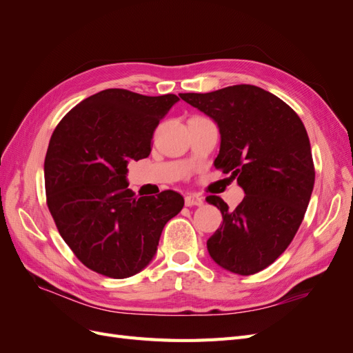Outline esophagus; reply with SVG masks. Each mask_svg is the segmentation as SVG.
<instances>
[{
    "label": "esophagus",
    "mask_w": 353,
    "mask_h": 353,
    "mask_svg": "<svg viewBox=\"0 0 353 353\" xmlns=\"http://www.w3.org/2000/svg\"><path fill=\"white\" fill-rule=\"evenodd\" d=\"M203 205V199L197 194H187L185 196V206H201Z\"/></svg>",
    "instance_id": "esophagus-1"
}]
</instances>
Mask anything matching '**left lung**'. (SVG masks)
Instances as JSON below:
<instances>
[{
  "instance_id": "obj_1",
  "label": "left lung",
  "mask_w": 353,
  "mask_h": 353,
  "mask_svg": "<svg viewBox=\"0 0 353 353\" xmlns=\"http://www.w3.org/2000/svg\"><path fill=\"white\" fill-rule=\"evenodd\" d=\"M179 97L215 121V168L237 178L245 194L234 210L206 197L223 219L208 240L210 258L234 274L259 272L288 248L311 200L315 169L305 126L290 105L254 85Z\"/></svg>"
}]
</instances>
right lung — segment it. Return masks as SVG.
<instances>
[{
  "label": "right lung",
  "instance_id": "1",
  "mask_svg": "<svg viewBox=\"0 0 353 353\" xmlns=\"http://www.w3.org/2000/svg\"><path fill=\"white\" fill-rule=\"evenodd\" d=\"M179 101L110 88L85 99L51 135L44 162L47 205L63 240L87 266L110 279L143 271L160 234L184 206L166 190L138 197L128 188V163L152 152L160 119Z\"/></svg>",
  "mask_w": 353,
  "mask_h": 353
}]
</instances>
